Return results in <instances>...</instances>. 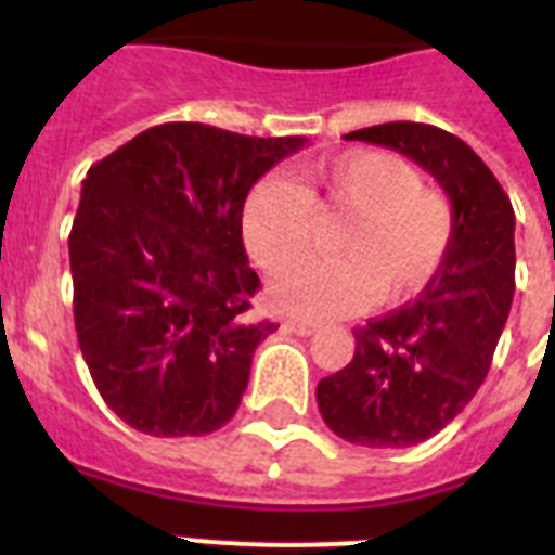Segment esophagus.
Segmentation results:
<instances>
[{
	"mask_svg": "<svg viewBox=\"0 0 555 555\" xmlns=\"http://www.w3.org/2000/svg\"><path fill=\"white\" fill-rule=\"evenodd\" d=\"M285 331H294L299 337H308L317 331V322H308V320H287L285 322Z\"/></svg>",
	"mask_w": 555,
	"mask_h": 555,
	"instance_id": "obj_1",
	"label": "esophagus"
}]
</instances>
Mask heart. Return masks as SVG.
Returning a JSON list of instances; mask_svg holds the SVG:
<instances>
[{
  "instance_id": "b5f03b06",
  "label": "heart",
  "mask_w": 555,
  "mask_h": 555,
  "mask_svg": "<svg viewBox=\"0 0 555 555\" xmlns=\"http://www.w3.org/2000/svg\"><path fill=\"white\" fill-rule=\"evenodd\" d=\"M313 215L347 216L332 236L338 256L295 269L310 249ZM242 233L261 270L295 269L273 282V302L328 320L421 291L452 244L455 212L443 192L423 186L412 160L357 150L302 169L296 186L261 178L244 201Z\"/></svg>"
}]
</instances>
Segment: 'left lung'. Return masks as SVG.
Returning a JSON list of instances; mask_svg holds the SVG:
<instances>
[{
	"label": "left lung",
	"mask_w": 555,
	"mask_h": 555,
	"mask_svg": "<svg viewBox=\"0 0 555 555\" xmlns=\"http://www.w3.org/2000/svg\"><path fill=\"white\" fill-rule=\"evenodd\" d=\"M400 152L452 201L447 256L412 305L354 328V357L317 386L322 421L348 443L414 447L438 435L481 388L516 291V212L490 167L429 124H379L346 134Z\"/></svg>",
	"instance_id": "8db88e82"
}]
</instances>
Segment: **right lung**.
I'll use <instances>...</instances> for the list:
<instances>
[{"instance_id": "obj_1", "label": "right lung", "mask_w": 555, "mask_h": 555, "mask_svg": "<svg viewBox=\"0 0 555 555\" xmlns=\"http://www.w3.org/2000/svg\"><path fill=\"white\" fill-rule=\"evenodd\" d=\"M302 146L160 124L89 169L68 235L74 328L100 397L132 429L209 435L235 414L253 351L279 328L250 317L261 282L244 201Z\"/></svg>"}]
</instances>
